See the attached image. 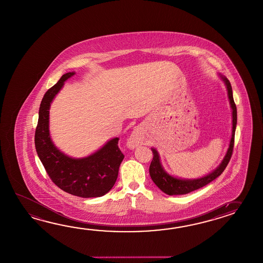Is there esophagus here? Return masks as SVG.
I'll use <instances>...</instances> for the list:
<instances>
[{"label": "esophagus", "mask_w": 263, "mask_h": 263, "mask_svg": "<svg viewBox=\"0 0 263 263\" xmlns=\"http://www.w3.org/2000/svg\"><path fill=\"white\" fill-rule=\"evenodd\" d=\"M140 141H141V131L140 129H135L133 133L129 137L127 145H128L129 148L133 149V148L140 144Z\"/></svg>", "instance_id": "34e87169"}]
</instances>
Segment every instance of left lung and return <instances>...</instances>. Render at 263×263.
<instances>
[{
	"label": "left lung",
	"mask_w": 263,
	"mask_h": 263,
	"mask_svg": "<svg viewBox=\"0 0 263 263\" xmlns=\"http://www.w3.org/2000/svg\"><path fill=\"white\" fill-rule=\"evenodd\" d=\"M223 81L227 85L228 88V98L230 101V105L232 107V115H233V120H232V138L230 140V144L228 148V153L226 155V157L223 158L221 165L217 168L214 172H212L206 176H204L202 178L198 179H194V180H183V179H178L173 177L171 175H168L165 171H164L160 161H159V157H158V152L156 149H153L152 152L154 157H153L152 161L150 164V168H149V173L150 176L152 178L154 183L158 186L163 193L168 194V195H183V194H187L189 193H192L193 191H196L200 187H204L205 185H208L209 183L213 181L214 179H216L219 175L222 174V172L227 168L228 162L230 160V158L232 157V153H233L234 148V140H235V130H236V125H237V107L235 105V102L233 99V93H232V88H231V84L227 77H222Z\"/></svg>",
	"instance_id": "8db88e82"
}]
</instances>
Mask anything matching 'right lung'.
Instances as JSON below:
<instances>
[{"instance_id":"1","label":"right lung","mask_w":263,"mask_h":263,"mask_svg":"<svg viewBox=\"0 0 263 263\" xmlns=\"http://www.w3.org/2000/svg\"><path fill=\"white\" fill-rule=\"evenodd\" d=\"M73 74L74 72L65 73L44 94L35 128V150L49 177L59 189L83 198L101 197L114 186L120 165L124 158L118 146L119 139L109 140L99 151L88 158L74 159L59 151L49 134L51 102L63 87L64 82Z\"/></svg>"}]
</instances>
